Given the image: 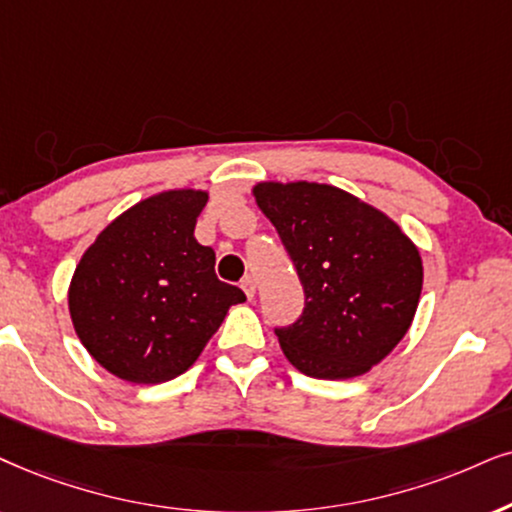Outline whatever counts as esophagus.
<instances>
[{
	"mask_svg": "<svg viewBox=\"0 0 512 512\" xmlns=\"http://www.w3.org/2000/svg\"><path fill=\"white\" fill-rule=\"evenodd\" d=\"M241 288H243V293L248 295V300H252V297H255V290H257V286H255V281H252L250 276H245L243 281H241Z\"/></svg>",
	"mask_w": 512,
	"mask_h": 512,
	"instance_id": "1",
	"label": "esophagus"
}]
</instances>
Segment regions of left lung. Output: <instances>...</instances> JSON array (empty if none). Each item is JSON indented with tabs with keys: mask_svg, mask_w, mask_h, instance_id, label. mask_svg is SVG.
I'll list each match as a JSON object with an SVG mask.
<instances>
[{
	"mask_svg": "<svg viewBox=\"0 0 512 512\" xmlns=\"http://www.w3.org/2000/svg\"><path fill=\"white\" fill-rule=\"evenodd\" d=\"M257 205L302 283L304 307L274 333L309 378H354L383 361L409 331L423 264L399 226L364 200L326 184H260Z\"/></svg>",
	"mask_w": 512,
	"mask_h": 512,
	"instance_id": "obj_1",
	"label": "left lung"
}]
</instances>
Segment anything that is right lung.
<instances>
[{
    "mask_svg": "<svg viewBox=\"0 0 512 512\" xmlns=\"http://www.w3.org/2000/svg\"><path fill=\"white\" fill-rule=\"evenodd\" d=\"M208 196L167 191L108 224L77 264L68 304L87 352L122 380L155 385L200 357L243 290L219 281L193 236Z\"/></svg>",
    "mask_w": 512,
    "mask_h": 512,
    "instance_id": "1",
    "label": "right lung"
}]
</instances>
